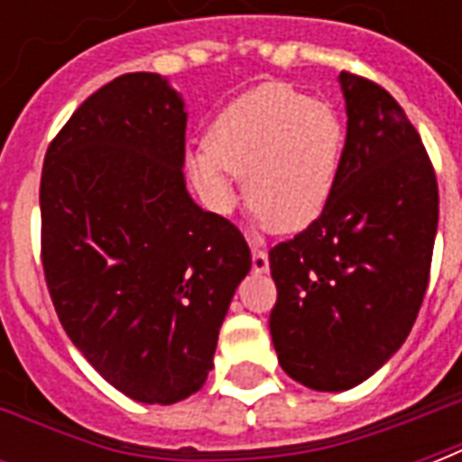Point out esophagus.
Returning a JSON list of instances; mask_svg holds the SVG:
<instances>
[{"label":"esophagus","mask_w":462,"mask_h":462,"mask_svg":"<svg viewBox=\"0 0 462 462\" xmlns=\"http://www.w3.org/2000/svg\"><path fill=\"white\" fill-rule=\"evenodd\" d=\"M252 270H254V274H267L270 272V257H267V252L254 247V245H252Z\"/></svg>","instance_id":"34e87169"}]
</instances>
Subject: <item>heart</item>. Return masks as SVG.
<instances>
[{
    "instance_id": "b5f03b06",
    "label": "heart",
    "mask_w": 462,
    "mask_h": 462,
    "mask_svg": "<svg viewBox=\"0 0 462 462\" xmlns=\"http://www.w3.org/2000/svg\"><path fill=\"white\" fill-rule=\"evenodd\" d=\"M344 128L327 104L284 84L237 96L212 121L208 143L185 158L200 200L217 215L245 198L272 230L300 232L319 220L339 178Z\"/></svg>"
}]
</instances>
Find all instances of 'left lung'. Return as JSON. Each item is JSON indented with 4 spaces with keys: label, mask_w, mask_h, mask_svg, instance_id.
<instances>
[{
    "label": "left lung",
    "mask_w": 462,
    "mask_h": 462,
    "mask_svg": "<svg viewBox=\"0 0 462 462\" xmlns=\"http://www.w3.org/2000/svg\"><path fill=\"white\" fill-rule=\"evenodd\" d=\"M346 143L327 210L270 250V314L280 366L314 391L374 376L411 334L428 287L438 182L393 96L339 74Z\"/></svg>",
    "instance_id": "1"
}]
</instances>
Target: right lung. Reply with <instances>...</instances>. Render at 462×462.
Returning <instances> with one entry per match:
<instances>
[{
	"label": "right lung",
	"mask_w": 462,
	"mask_h": 462,
	"mask_svg": "<svg viewBox=\"0 0 462 462\" xmlns=\"http://www.w3.org/2000/svg\"><path fill=\"white\" fill-rule=\"evenodd\" d=\"M182 96L125 74L76 108L42 171V262L61 327L141 403L200 391L252 267L242 232L185 188Z\"/></svg>",
	"instance_id": "right-lung-1"
}]
</instances>
